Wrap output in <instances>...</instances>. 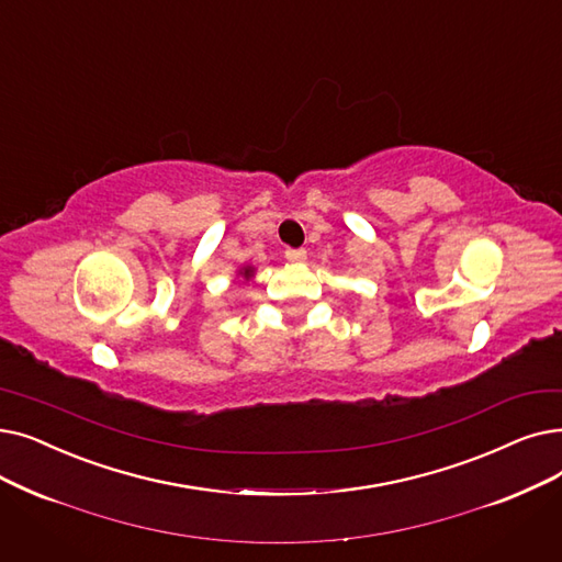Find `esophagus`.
<instances>
[{
  "mask_svg": "<svg viewBox=\"0 0 562 562\" xmlns=\"http://www.w3.org/2000/svg\"><path fill=\"white\" fill-rule=\"evenodd\" d=\"M284 257H286L289 261H296V263H299V261H305V259H307V252H305L303 248H286V250H284Z\"/></svg>",
  "mask_w": 562,
  "mask_h": 562,
  "instance_id": "obj_1",
  "label": "esophagus"
}]
</instances>
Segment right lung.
Segmentation results:
<instances>
[{
    "instance_id": "add662e5",
    "label": "right lung",
    "mask_w": 562,
    "mask_h": 562,
    "mask_svg": "<svg viewBox=\"0 0 562 562\" xmlns=\"http://www.w3.org/2000/svg\"><path fill=\"white\" fill-rule=\"evenodd\" d=\"M250 273H252V271H250V268H248V271H246V278H248V276H250Z\"/></svg>"
}]
</instances>
